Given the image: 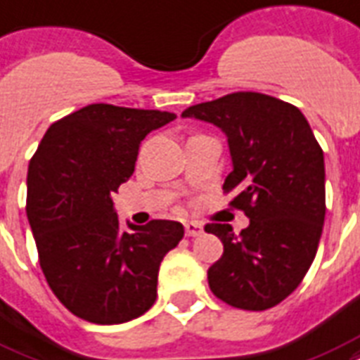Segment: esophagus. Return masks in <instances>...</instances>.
I'll return each mask as SVG.
<instances>
[{
    "mask_svg": "<svg viewBox=\"0 0 360 360\" xmlns=\"http://www.w3.org/2000/svg\"><path fill=\"white\" fill-rule=\"evenodd\" d=\"M185 232L186 236H191V238H196V236L204 234V226L196 221H191V223H185Z\"/></svg>",
    "mask_w": 360,
    "mask_h": 360,
    "instance_id": "obj_1",
    "label": "esophagus"
}]
</instances>
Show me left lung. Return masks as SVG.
<instances>
[{
	"instance_id": "obj_1",
	"label": "left lung",
	"mask_w": 360,
	"mask_h": 360,
	"mask_svg": "<svg viewBox=\"0 0 360 360\" xmlns=\"http://www.w3.org/2000/svg\"><path fill=\"white\" fill-rule=\"evenodd\" d=\"M183 117L205 120L226 134L232 172L223 191L249 217L205 224L224 253L207 270L211 292L229 306L262 311L302 283L314 262L325 223V158L298 107L259 92H234L192 105Z\"/></svg>"
}]
</instances>
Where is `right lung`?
Returning a JSON list of instances; mask_svg holds the SVG:
<instances>
[{
	"label": "right lung",
	"instance_id": "obj_1",
	"mask_svg": "<svg viewBox=\"0 0 360 360\" xmlns=\"http://www.w3.org/2000/svg\"><path fill=\"white\" fill-rule=\"evenodd\" d=\"M174 113L92 103L56 120L27 168L26 213L46 283L71 314L96 325L143 315L162 259L185 236L177 221L128 224L113 194L136 168L149 131Z\"/></svg>",
	"mask_w": 360,
	"mask_h": 360
}]
</instances>
